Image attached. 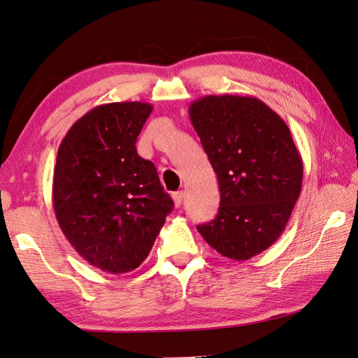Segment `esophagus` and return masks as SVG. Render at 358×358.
Here are the masks:
<instances>
[{"label":"esophagus","mask_w":358,"mask_h":358,"mask_svg":"<svg viewBox=\"0 0 358 358\" xmlns=\"http://www.w3.org/2000/svg\"><path fill=\"white\" fill-rule=\"evenodd\" d=\"M183 196H185V192L183 191H178V192H175L173 194V201H175V206L176 208H179V206L182 204V201H183Z\"/></svg>","instance_id":"esophagus-1"}]
</instances>
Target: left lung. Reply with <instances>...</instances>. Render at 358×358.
Here are the masks:
<instances>
[{
  "mask_svg": "<svg viewBox=\"0 0 358 358\" xmlns=\"http://www.w3.org/2000/svg\"><path fill=\"white\" fill-rule=\"evenodd\" d=\"M188 113L221 192L216 218L197 230L221 255L252 258L282 234L301 191L289 128L255 96L206 95Z\"/></svg>",
  "mask_w": 358,
  "mask_h": 358,
  "instance_id": "obj_1",
  "label": "left lung"
}]
</instances>
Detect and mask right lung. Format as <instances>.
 <instances>
[{"instance_id": "right-lung-1", "label": "right lung", "mask_w": 358, "mask_h": 358, "mask_svg": "<svg viewBox=\"0 0 358 358\" xmlns=\"http://www.w3.org/2000/svg\"><path fill=\"white\" fill-rule=\"evenodd\" d=\"M152 104L94 107L69 129L53 170V210L64 236L91 266L113 275L145 262L173 200L136 142Z\"/></svg>"}]
</instances>
